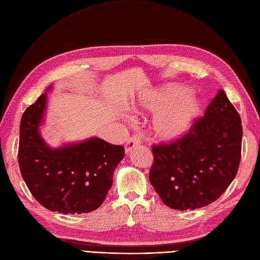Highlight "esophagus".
<instances>
[{
    "label": "esophagus",
    "instance_id": "1",
    "mask_svg": "<svg viewBox=\"0 0 260 260\" xmlns=\"http://www.w3.org/2000/svg\"><path fill=\"white\" fill-rule=\"evenodd\" d=\"M140 144H141V138H140V136H133V137H131L127 141V143H125V153H129L131 149L139 146Z\"/></svg>",
    "mask_w": 260,
    "mask_h": 260
}]
</instances>
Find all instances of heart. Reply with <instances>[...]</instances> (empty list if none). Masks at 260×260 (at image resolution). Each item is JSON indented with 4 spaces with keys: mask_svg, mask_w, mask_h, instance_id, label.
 Here are the masks:
<instances>
[{
    "mask_svg": "<svg viewBox=\"0 0 260 260\" xmlns=\"http://www.w3.org/2000/svg\"><path fill=\"white\" fill-rule=\"evenodd\" d=\"M137 113L155 112L153 129L161 141L175 140L186 132L200 112V101L186 88L174 85L146 92L130 105Z\"/></svg>",
    "mask_w": 260,
    "mask_h": 260,
    "instance_id": "obj_1",
    "label": "heart"
}]
</instances>
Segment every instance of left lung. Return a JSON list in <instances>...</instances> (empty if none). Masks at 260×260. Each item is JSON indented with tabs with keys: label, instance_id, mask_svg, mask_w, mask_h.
Returning a JSON list of instances; mask_svg holds the SVG:
<instances>
[{
	"label": "left lung",
	"instance_id": "obj_1",
	"mask_svg": "<svg viewBox=\"0 0 260 260\" xmlns=\"http://www.w3.org/2000/svg\"><path fill=\"white\" fill-rule=\"evenodd\" d=\"M242 121L223 90L185 135L152 145L149 182L165 205L196 209L218 200L238 174L242 151Z\"/></svg>",
	"mask_w": 260,
	"mask_h": 260
}]
</instances>
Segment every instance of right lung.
<instances>
[{"label":"right lung","mask_w":260,"mask_h":260,"mask_svg":"<svg viewBox=\"0 0 260 260\" xmlns=\"http://www.w3.org/2000/svg\"><path fill=\"white\" fill-rule=\"evenodd\" d=\"M46 105L41 94L22 114L18 164L30 193L46 209L83 214L99 208L113 184V175L124 157L122 145L100 138L53 149L39 132Z\"/></svg>","instance_id":"1"}]
</instances>
